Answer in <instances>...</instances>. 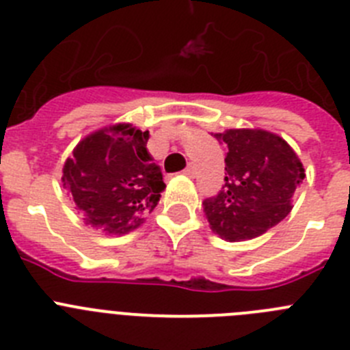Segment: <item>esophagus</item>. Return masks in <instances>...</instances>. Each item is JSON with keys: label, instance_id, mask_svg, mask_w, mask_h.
Returning a JSON list of instances; mask_svg holds the SVG:
<instances>
[{"label": "esophagus", "instance_id": "1", "mask_svg": "<svg viewBox=\"0 0 350 350\" xmlns=\"http://www.w3.org/2000/svg\"><path fill=\"white\" fill-rule=\"evenodd\" d=\"M184 175H187V177H194V166L187 165V168L184 170Z\"/></svg>", "mask_w": 350, "mask_h": 350}]
</instances>
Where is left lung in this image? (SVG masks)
Listing matches in <instances>:
<instances>
[{"label":"left lung","mask_w":350,"mask_h":350,"mask_svg":"<svg viewBox=\"0 0 350 350\" xmlns=\"http://www.w3.org/2000/svg\"><path fill=\"white\" fill-rule=\"evenodd\" d=\"M226 145L224 185L206 198L210 230L228 242L267 233L291 212V198L305 178L301 161L280 137L262 129L213 135Z\"/></svg>","instance_id":"obj_1"}]
</instances>
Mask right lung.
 <instances>
[{"label":"right lung","mask_w":350,"mask_h":350,"mask_svg":"<svg viewBox=\"0 0 350 350\" xmlns=\"http://www.w3.org/2000/svg\"><path fill=\"white\" fill-rule=\"evenodd\" d=\"M148 131L129 124L83 138L64 163L63 185L88 224L112 234L137 230L165 189L147 150Z\"/></svg>","instance_id":"1"}]
</instances>
